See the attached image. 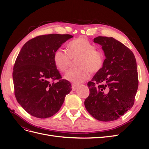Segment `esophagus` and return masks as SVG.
<instances>
[{
  "instance_id": "34e87169",
  "label": "esophagus",
  "mask_w": 149,
  "mask_h": 149,
  "mask_svg": "<svg viewBox=\"0 0 149 149\" xmlns=\"http://www.w3.org/2000/svg\"><path fill=\"white\" fill-rule=\"evenodd\" d=\"M71 86H72V89H73V91H75V90H76V89L79 87V84H73L71 85Z\"/></svg>"
}]
</instances>
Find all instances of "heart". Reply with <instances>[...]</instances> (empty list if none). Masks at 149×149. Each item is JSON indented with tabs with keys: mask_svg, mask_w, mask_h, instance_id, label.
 <instances>
[{
	"mask_svg": "<svg viewBox=\"0 0 149 149\" xmlns=\"http://www.w3.org/2000/svg\"><path fill=\"white\" fill-rule=\"evenodd\" d=\"M69 52L61 48H58L53 55V61L61 71L65 72L70 67L73 60L76 61L77 68L67 72L65 78L73 83L78 84L88 79L89 71L97 73L104 64L103 54L96 50V47L84 37L71 41L68 45Z\"/></svg>",
	"mask_w": 149,
	"mask_h": 149,
	"instance_id": "1",
	"label": "heart"
}]
</instances>
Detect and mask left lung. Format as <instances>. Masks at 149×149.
<instances>
[{"label":"left lung","mask_w":149,"mask_h":149,"mask_svg":"<svg viewBox=\"0 0 149 149\" xmlns=\"http://www.w3.org/2000/svg\"><path fill=\"white\" fill-rule=\"evenodd\" d=\"M106 59L102 68L88 83L86 109L100 121L118 119L131 108L138 88L137 63L134 53L112 37H97Z\"/></svg>","instance_id":"8db88e82"}]
</instances>
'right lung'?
<instances>
[{"mask_svg": "<svg viewBox=\"0 0 149 149\" xmlns=\"http://www.w3.org/2000/svg\"><path fill=\"white\" fill-rule=\"evenodd\" d=\"M73 37L49 34L28 41L20 49L13 70L15 96L25 111L45 119L60 110L71 84L61 76L53 61L54 53ZM58 80L56 82L54 81Z\"/></svg>", "mask_w": 149, "mask_h": 149, "instance_id": "1", "label": "right lung"}]
</instances>
